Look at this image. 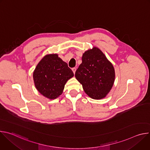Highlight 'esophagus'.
I'll return each mask as SVG.
<instances>
[{"label":"esophagus","mask_w":150,"mask_h":150,"mask_svg":"<svg viewBox=\"0 0 150 150\" xmlns=\"http://www.w3.org/2000/svg\"><path fill=\"white\" fill-rule=\"evenodd\" d=\"M76 68H73L72 69V71H73V72H74V74H75V71H76Z\"/></svg>","instance_id":"34e87169"}]
</instances>
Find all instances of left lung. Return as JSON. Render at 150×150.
<instances>
[{
    "instance_id": "8db88e82",
    "label": "left lung",
    "mask_w": 150,
    "mask_h": 150,
    "mask_svg": "<svg viewBox=\"0 0 150 150\" xmlns=\"http://www.w3.org/2000/svg\"><path fill=\"white\" fill-rule=\"evenodd\" d=\"M76 79L86 94L93 99H101L110 91L115 74L112 64L97 47L85 52L75 72Z\"/></svg>"
}]
</instances>
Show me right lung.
I'll use <instances>...</instances> for the list:
<instances>
[{
    "instance_id": "add662e5",
    "label": "right lung",
    "mask_w": 150,
    "mask_h": 150,
    "mask_svg": "<svg viewBox=\"0 0 150 150\" xmlns=\"http://www.w3.org/2000/svg\"><path fill=\"white\" fill-rule=\"evenodd\" d=\"M74 75L68 64L54 54L41 59L33 73V78L36 88L42 95L54 99L62 93L67 81Z\"/></svg>"
}]
</instances>
